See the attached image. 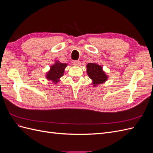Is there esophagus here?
Here are the masks:
<instances>
[{
    "instance_id": "obj_1",
    "label": "esophagus",
    "mask_w": 153,
    "mask_h": 153,
    "mask_svg": "<svg viewBox=\"0 0 153 153\" xmlns=\"http://www.w3.org/2000/svg\"><path fill=\"white\" fill-rule=\"evenodd\" d=\"M73 64L76 66H80L81 65V62L80 61H76L73 62Z\"/></svg>"
}]
</instances>
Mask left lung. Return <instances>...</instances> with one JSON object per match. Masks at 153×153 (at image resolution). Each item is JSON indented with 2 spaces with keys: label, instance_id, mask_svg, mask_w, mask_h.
Wrapping results in <instances>:
<instances>
[{
  "label": "left lung",
  "instance_id": "1",
  "mask_svg": "<svg viewBox=\"0 0 153 153\" xmlns=\"http://www.w3.org/2000/svg\"><path fill=\"white\" fill-rule=\"evenodd\" d=\"M87 72L88 76L93 81L94 86L102 84L107 80L106 76L102 70V67L94 63H89L87 65Z\"/></svg>",
  "mask_w": 153,
  "mask_h": 153
}]
</instances>
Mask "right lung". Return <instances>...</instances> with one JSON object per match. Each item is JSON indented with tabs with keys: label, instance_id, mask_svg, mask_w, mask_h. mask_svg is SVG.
<instances>
[{
	"label": "right lung",
	"instance_id": "right-lung-1",
	"mask_svg": "<svg viewBox=\"0 0 153 153\" xmlns=\"http://www.w3.org/2000/svg\"><path fill=\"white\" fill-rule=\"evenodd\" d=\"M67 66V64L65 63H61L57 62L54 65L51 67L50 71L47 73V78L48 80H52L56 84L59 82V79L61 76H62L64 69Z\"/></svg>",
	"mask_w": 153,
	"mask_h": 153
}]
</instances>
